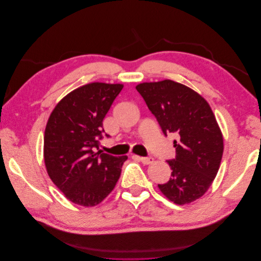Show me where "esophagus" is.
I'll return each mask as SVG.
<instances>
[{
    "mask_svg": "<svg viewBox=\"0 0 261 261\" xmlns=\"http://www.w3.org/2000/svg\"><path fill=\"white\" fill-rule=\"evenodd\" d=\"M136 159H138L141 163L144 164H151L153 163V158L151 156H136Z\"/></svg>",
    "mask_w": 261,
    "mask_h": 261,
    "instance_id": "esophagus-1",
    "label": "esophagus"
}]
</instances>
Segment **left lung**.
<instances>
[{"label": "left lung", "mask_w": 261, "mask_h": 261, "mask_svg": "<svg viewBox=\"0 0 261 261\" xmlns=\"http://www.w3.org/2000/svg\"><path fill=\"white\" fill-rule=\"evenodd\" d=\"M167 136L174 133L176 156L168 163L171 178L160 192L179 206L199 199L216 178L223 154V135L208 102L189 87L164 80L136 86Z\"/></svg>", "instance_id": "8db88e82"}]
</instances>
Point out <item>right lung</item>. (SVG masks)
Returning a JSON list of instances; mask_svg holds the SVG:
<instances>
[{"instance_id":"1","label":"right lung","mask_w":261,"mask_h":261,"mask_svg":"<svg viewBox=\"0 0 261 261\" xmlns=\"http://www.w3.org/2000/svg\"><path fill=\"white\" fill-rule=\"evenodd\" d=\"M124 85L90 83L55 106L44 130L43 158L50 178L66 198L94 207L111 193L127 155L99 149L102 122Z\"/></svg>"}]
</instances>
